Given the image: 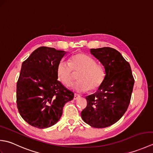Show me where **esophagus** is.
<instances>
[{
    "mask_svg": "<svg viewBox=\"0 0 153 153\" xmlns=\"http://www.w3.org/2000/svg\"><path fill=\"white\" fill-rule=\"evenodd\" d=\"M80 97V96L79 95H77V94H74V100H77Z\"/></svg>",
    "mask_w": 153,
    "mask_h": 153,
    "instance_id": "obj_1",
    "label": "esophagus"
}]
</instances>
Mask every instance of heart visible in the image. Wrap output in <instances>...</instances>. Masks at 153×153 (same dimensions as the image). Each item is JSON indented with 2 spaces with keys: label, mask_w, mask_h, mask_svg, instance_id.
I'll use <instances>...</instances> for the list:
<instances>
[{
  "label": "heart",
  "mask_w": 153,
  "mask_h": 153,
  "mask_svg": "<svg viewBox=\"0 0 153 153\" xmlns=\"http://www.w3.org/2000/svg\"><path fill=\"white\" fill-rule=\"evenodd\" d=\"M78 75L79 82L74 84V89L77 92H85L89 89L95 91L102 85L105 78V70L95 60L85 54L77 53L69 59V63L60 61L56 66L58 79L66 86H70L74 82V74Z\"/></svg>",
  "instance_id": "heart-1"
}]
</instances>
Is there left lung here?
I'll use <instances>...</instances> for the list:
<instances>
[{
  "label": "left lung",
  "mask_w": 153,
  "mask_h": 153,
  "mask_svg": "<svg viewBox=\"0 0 153 153\" xmlns=\"http://www.w3.org/2000/svg\"><path fill=\"white\" fill-rule=\"evenodd\" d=\"M90 52L105 67L106 75L97 91L85 97L87 105L81 116L91 127L104 128L118 122L126 112L134 78L129 62L114 48H91Z\"/></svg>",
  "instance_id": "left-lung-1"
}]
</instances>
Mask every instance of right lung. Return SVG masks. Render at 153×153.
Returning a JSON list of instances; mask_svg holds the SVG:
<instances>
[{
	"label": "right lung",
	"mask_w": 153,
	"mask_h": 153,
	"mask_svg": "<svg viewBox=\"0 0 153 153\" xmlns=\"http://www.w3.org/2000/svg\"><path fill=\"white\" fill-rule=\"evenodd\" d=\"M67 52L41 47L23 62L16 87V102L22 118L39 129L54 125L74 94L59 81L56 66Z\"/></svg>",
	"instance_id": "obj_1"
}]
</instances>
